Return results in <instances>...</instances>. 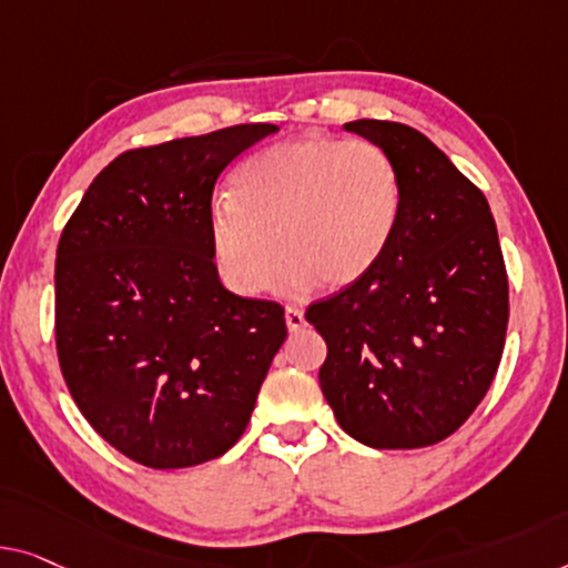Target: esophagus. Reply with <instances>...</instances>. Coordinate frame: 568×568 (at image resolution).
<instances>
[{"instance_id":"esophagus-1","label":"esophagus","mask_w":568,"mask_h":568,"mask_svg":"<svg viewBox=\"0 0 568 568\" xmlns=\"http://www.w3.org/2000/svg\"><path fill=\"white\" fill-rule=\"evenodd\" d=\"M285 324H287V328H291V332H301V328L306 326V316H303L301 308L287 306L285 308Z\"/></svg>"}]
</instances>
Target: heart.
<instances>
[{
  "instance_id": "b5f03b06",
  "label": "heart",
  "mask_w": 568,
  "mask_h": 568,
  "mask_svg": "<svg viewBox=\"0 0 568 568\" xmlns=\"http://www.w3.org/2000/svg\"><path fill=\"white\" fill-rule=\"evenodd\" d=\"M400 206V175L383 148L306 134L236 168L232 196L211 203V255L222 281L242 295L265 291L281 252L283 291L316 281L342 291L387 255Z\"/></svg>"
}]
</instances>
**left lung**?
Here are the masks:
<instances>
[{
    "label": "left lung",
    "instance_id": "left-lung-1",
    "mask_svg": "<svg viewBox=\"0 0 568 568\" xmlns=\"http://www.w3.org/2000/svg\"><path fill=\"white\" fill-rule=\"evenodd\" d=\"M344 130L393 158L403 206L379 265L306 311L328 349L321 390L359 444H438L471 416L500 367L510 306L493 211L413 126L357 120Z\"/></svg>",
    "mask_w": 568,
    "mask_h": 568
}]
</instances>
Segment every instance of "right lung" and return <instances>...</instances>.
I'll return each instance as SVG.
<instances>
[{
  "instance_id": "right-lung-1",
  "label": "right lung",
  "mask_w": 568,
  "mask_h": 568,
  "mask_svg": "<svg viewBox=\"0 0 568 568\" xmlns=\"http://www.w3.org/2000/svg\"><path fill=\"white\" fill-rule=\"evenodd\" d=\"M275 124L122 152L68 219L55 260V346L75 405L132 462L183 469L247 428L287 328L283 306L219 281L214 185Z\"/></svg>"
}]
</instances>
